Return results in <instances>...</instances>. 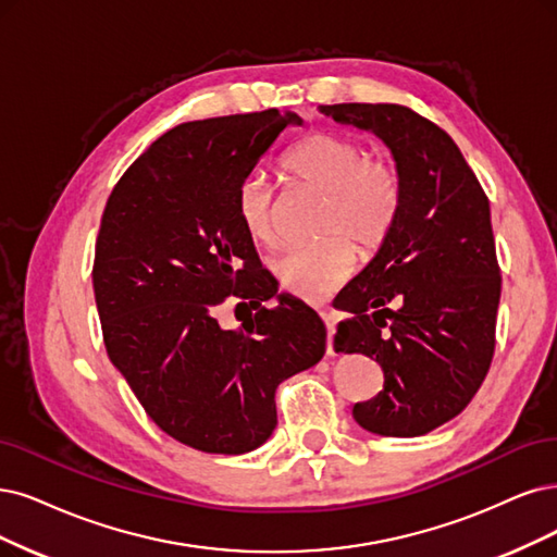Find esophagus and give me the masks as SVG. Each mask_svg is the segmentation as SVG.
<instances>
[{
  "mask_svg": "<svg viewBox=\"0 0 557 557\" xmlns=\"http://www.w3.org/2000/svg\"><path fill=\"white\" fill-rule=\"evenodd\" d=\"M319 314H321V319L325 323V331H327V346H325L327 354H335L333 351V335H335V327H337V317L331 310H321Z\"/></svg>",
  "mask_w": 557,
  "mask_h": 557,
  "instance_id": "34e87169",
  "label": "esophagus"
}]
</instances>
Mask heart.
<instances>
[{
	"label": "heart",
	"mask_w": 557,
	"mask_h": 557,
	"mask_svg": "<svg viewBox=\"0 0 557 557\" xmlns=\"http://www.w3.org/2000/svg\"><path fill=\"white\" fill-rule=\"evenodd\" d=\"M284 170L325 199L321 238L333 240L284 252L273 261V271L284 292L317 300L354 271L356 255L346 239L360 252H374L387 238L401 206V174L393 160L369 156L364 144L335 133L302 139L286 156ZM236 209L255 243L277 240L275 193L261 174L243 178Z\"/></svg>",
	"instance_id": "b5f03b06"
}]
</instances>
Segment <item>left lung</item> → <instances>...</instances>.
<instances>
[{
	"label": "left lung",
	"mask_w": 557,
	"mask_h": 557,
	"mask_svg": "<svg viewBox=\"0 0 557 557\" xmlns=\"http://www.w3.org/2000/svg\"><path fill=\"white\" fill-rule=\"evenodd\" d=\"M383 139L401 174V206L376 257L344 286L335 351L364 354L383 389L354 406L379 436L413 438L457 418L496 348L500 268L488 199L459 147L418 112L389 102L321 106Z\"/></svg>",
	"instance_id": "8db88e82"
}]
</instances>
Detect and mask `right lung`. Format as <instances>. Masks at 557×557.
<instances>
[{
	"label": "right lung",
	"instance_id": "1",
	"mask_svg": "<svg viewBox=\"0 0 557 557\" xmlns=\"http://www.w3.org/2000/svg\"><path fill=\"white\" fill-rule=\"evenodd\" d=\"M286 126L302 119L263 110L181 123L131 164L100 220L94 294L108 356L164 434L209 455L271 438L277 385L325 354L323 321L257 271L236 209L243 178ZM232 290L258 310L240 332L212 317Z\"/></svg>",
	"mask_w": 557,
	"mask_h": 557
}]
</instances>
